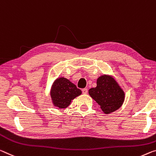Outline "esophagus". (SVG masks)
Returning a JSON list of instances; mask_svg holds the SVG:
<instances>
[{"label":"esophagus","instance_id":"obj_1","mask_svg":"<svg viewBox=\"0 0 156 156\" xmlns=\"http://www.w3.org/2000/svg\"><path fill=\"white\" fill-rule=\"evenodd\" d=\"M82 91H83V94H87V92H88V90L87 88H84L82 90Z\"/></svg>","mask_w":156,"mask_h":156}]
</instances>
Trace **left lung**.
<instances>
[{
  "instance_id": "8db88e82",
  "label": "left lung",
  "mask_w": 156,
  "mask_h": 156,
  "mask_svg": "<svg viewBox=\"0 0 156 156\" xmlns=\"http://www.w3.org/2000/svg\"><path fill=\"white\" fill-rule=\"evenodd\" d=\"M96 87L90 89L89 94L100 105L105 114H110L122 105L124 91L112 76L103 75L96 81Z\"/></svg>"
}]
</instances>
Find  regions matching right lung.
Here are the masks:
<instances>
[{
	"instance_id": "obj_1",
	"label": "right lung",
	"mask_w": 156,
	"mask_h": 156,
	"mask_svg": "<svg viewBox=\"0 0 156 156\" xmlns=\"http://www.w3.org/2000/svg\"><path fill=\"white\" fill-rule=\"evenodd\" d=\"M82 91L73 83L64 77L54 81L51 90V97L53 105L60 109L67 108L71 101L80 96Z\"/></svg>"
}]
</instances>
